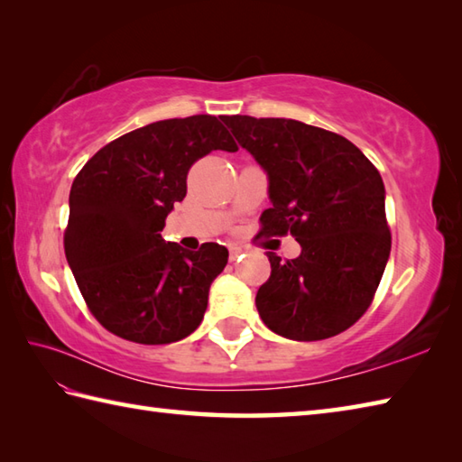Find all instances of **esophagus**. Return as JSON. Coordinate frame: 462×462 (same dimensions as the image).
Wrapping results in <instances>:
<instances>
[{"mask_svg":"<svg viewBox=\"0 0 462 462\" xmlns=\"http://www.w3.org/2000/svg\"><path fill=\"white\" fill-rule=\"evenodd\" d=\"M244 252H246V248L238 246V244H230V262L238 260L240 256H244Z\"/></svg>","mask_w":462,"mask_h":462,"instance_id":"1","label":"esophagus"}]
</instances>
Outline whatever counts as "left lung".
Returning a JSON list of instances; mask_svg holds the SVG:
<instances>
[{
    "mask_svg": "<svg viewBox=\"0 0 462 462\" xmlns=\"http://www.w3.org/2000/svg\"><path fill=\"white\" fill-rule=\"evenodd\" d=\"M270 179L272 208L258 236H286L301 254L266 252L272 273L256 293L262 321L282 337L319 341L371 306L391 252L385 186L346 136L293 119L224 116Z\"/></svg>",
    "mask_w": 462,
    "mask_h": 462,
    "instance_id": "left-lung-1",
    "label": "left lung"
}]
</instances>
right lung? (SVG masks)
Segmentation results:
<instances>
[{
	"instance_id": "right-lung-1",
	"label": "right lung",
	"mask_w": 462,
	"mask_h": 462,
	"mask_svg": "<svg viewBox=\"0 0 462 462\" xmlns=\"http://www.w3.org/2000/svg\"><path fill=\"white\" fill-rule=\"evenodd\" d=\"M212 151H238L216 116L156 121L105 144L75 176L65 256L106 331L164 346L200 326L228 250L206 242L190 252L164 242L161 232L186 196L190 166Z\"/></svg>"
}]
</instances>
